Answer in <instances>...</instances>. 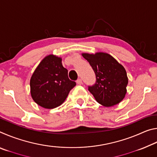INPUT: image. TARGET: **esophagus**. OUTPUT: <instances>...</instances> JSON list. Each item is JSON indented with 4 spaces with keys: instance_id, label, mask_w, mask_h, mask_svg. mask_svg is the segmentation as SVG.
I'll return each instance as SVG.
<instances>
[{
    "instance_id": "esophagus-1",
    "label": "esophagus",
    "mask_w": 157,
    "mask_h": 157,
    "mask_svg": "<svg viewBox=\"0 0 157 157\" xmlns=\"http://www.w3.org/2000/svg\"><path fill=\"white\" fill-rule=\"evenodd\" d=\"M77 83H78V84H79V85L82 84V79H78V80H77Z\"/></svg>"
}]
</instances>
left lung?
<instances>
[{"label": "left lung", "mask_w": 157, "mask_h": 157, "mask_svg": "<svg viewBox=\"0 0 157 157\" xmlns=\"http://www.w3.org/2000/svg\"><path fill=\"white\" fill-rule=\"evenodd\" d=\"M82 55L88 61L96 76L95 84L89 86L95 100L107 107L120 103L125 96L128 84L123 66L106 52L82 53Z\"/></svg>", "instance_id": "8db88e82"}]
</instances>
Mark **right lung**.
I'll return each instance as SVG.
<instances>
[{"label":"right lung","instance_id":"obj_1","mask_svg":"<svg viewBox=\"0 0 157 157\" xmlns=\"http://www.w3.org/2000/svg\"><path fill=\"white\" fill-rule=\"evenodd\" d=\"M30 85L31 96L37 105L54 109L64 102L76 83L68 78V70L63 66L62 58L49 55L34 71Z\"/></svg>","mask_w":157,"mask_h":157}]
</instances>
